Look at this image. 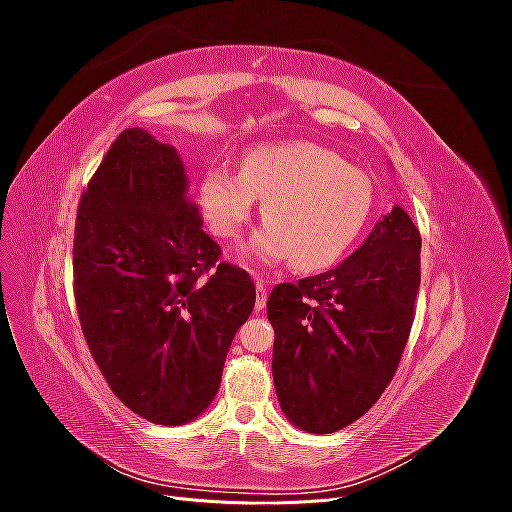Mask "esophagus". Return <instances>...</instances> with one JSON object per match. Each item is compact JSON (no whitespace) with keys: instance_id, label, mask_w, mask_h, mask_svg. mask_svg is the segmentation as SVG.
<instances>
[{"instance_id":"1","label":"esophagus","mask_w":512,"mask_h":512,"mask_svg":"<svg viewBox=\"0 0 512 512\" xmlns=\"http://www.w3.org/2000/svg\"><path fill=\"white\" fill-rule=\"evenodd\" d=\"M267 305V284L262 277H256V309L260 312V309H265Z\"/></svg>"}]
</instances>
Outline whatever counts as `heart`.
Returning a JSON list of instances; mask_svg holds the SVG:
<instances>
[{
	"mask_svg": "<svg viewBox=\"0 0 512 512\" xmlns=\"http://www.w3.org/2000/svg\"><path fill=\"white\" fill-rule=\"evenodd\" d=\"M258 198L265 226L247 254L269 265L290 260L305 273L335 265L374 211L371 181L339 153L305 141L260 145L241 170L213 166L200 185L205 218L220 237L239 235Z\"/></svg>",
	"mask_w": 512,
	"mask_h": 512,
	"instance_id": "b5f03b06",
	"label": "heart"
}]
</instances>
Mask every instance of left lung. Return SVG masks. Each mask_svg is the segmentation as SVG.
Segmentation results:
<instances>
[{
	"mask_svg": "<svg viewBox=\"0 0 512 512\" xmlns=\"http://www.w3.org/2000/svg\"><path fill=\"white\" fill-rule=\"evenodd\" d=\"M421 286V235L395 205L331 271L277 284L273 382L288 421L333 433L361 418L393 380Z\"/></svg>",
	"mask_w": 512,
	"mask_h": 512,
	"instance_id": "1",
	"label": "left lung"
}]
</instances>
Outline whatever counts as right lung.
<instances>
[{
	"label": "right lung",
	"mask_w": 512,
	"mask_h": 512,
	"mask_svg": "<svg viewBox=\"0 0 512 512\" xmlns=\"http://www.w3.org/2000/svg\"><path fill=\"white\" fill-rule=\"evenodd\" d=\"M188 183L173 145L130 128L76 213L74 297L87 346L121 404L156 425L192 423L211 406L256 303L252 277L218 265Z\"/></svg>",
	"instance_id": "add662e5"
}]
</instances>
